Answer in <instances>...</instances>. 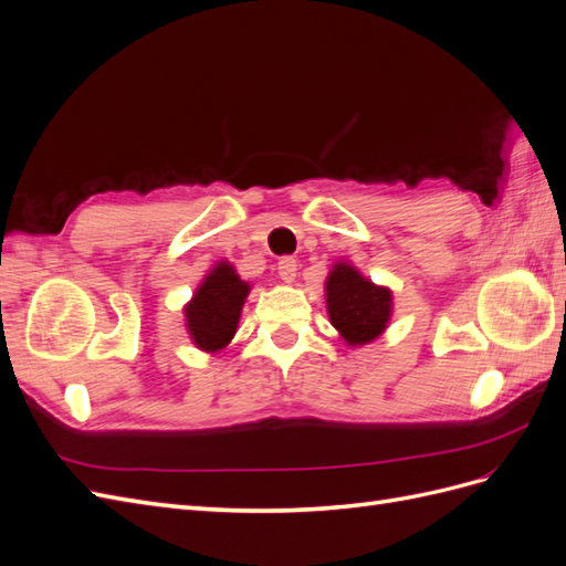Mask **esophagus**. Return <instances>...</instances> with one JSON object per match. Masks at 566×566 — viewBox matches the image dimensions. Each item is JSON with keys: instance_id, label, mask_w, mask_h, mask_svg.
I'll use <instances>...</instances> for the list:
<instances>
[{"instance_id": "obj_1", "label": "esophagus", "mask_w": 566, "mask_h": 566, "mask_svg": "<svg viewBox=\"0 0 566 566\" xmlns=\"http://www.w3.org/2000/svg\"><path fill=\"white\" fill-rule=\"evenodd\" d=\"M276 271H279L281 281L293 283L295 276H297V260H295V256H281L279 264H276Z\"/></svg>"}]
</instances>
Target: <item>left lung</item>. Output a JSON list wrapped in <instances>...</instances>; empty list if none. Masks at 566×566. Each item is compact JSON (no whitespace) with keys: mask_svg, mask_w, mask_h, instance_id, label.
Returning <instances> with one entry per match:
<instances>
[{"mask_svg":"<svg viewBox=\"0 0 566 566\" xmlns=\"http://www.w3.org/2000/svg\"><path fill=\"white\" fill-rule=\"evenodd\" d=\"M331 323L349 345H366L378 337L391 314V293L373 285L349 264H335L325 283Z\"/></svg>","mask_w":566,"mask_h":566,"instance_id":"obj_1","label":"left lung"}]
</instances>
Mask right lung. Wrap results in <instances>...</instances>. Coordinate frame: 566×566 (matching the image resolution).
<instances>
[{
	"label": "right lung",
	"instance_id": "right-lung-1",
	"mask_svg": "<svg viewBox=\"0 0 566 566\" xmlns=\"http://www.w3.org/2000/svg\"><path fill=\"white\" fill-rule=\"evenodd\" d=\"M250 285L235 276L231 264L221 262L202 281L191 304L186 306V325L193 342L205 352L224 349L235 335Z\"/></svg>",
	"mask_w": 566,
	"mask_h": 566
}]
</instances>
